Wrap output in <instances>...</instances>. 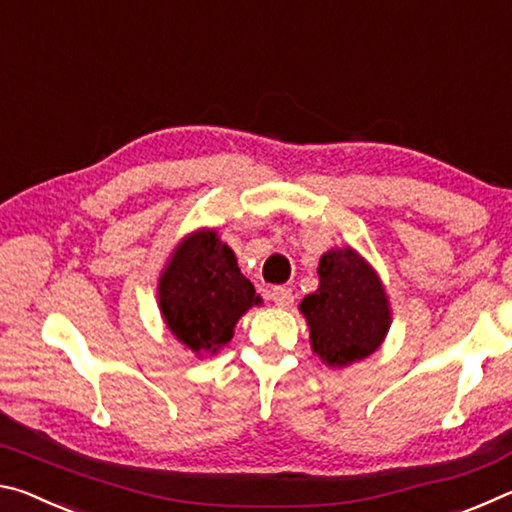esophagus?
Segmentation results:
<instances>
[{"mask_svg":"<svg viewBox=\"0 0 512 512\" xmlns=\"http://www.w3.org/2000/svg\"><path fill=\"white\" fill-rule=\"evenodd\" d=\"M271 300L275 302L277 307L287 309L293 305V291L287 289V287H273L271 289Z\"/></svg>","mask_w":512,"mask_h":512,"instance_id":"esophagus-1","label":"esophagus"}]
</instances>
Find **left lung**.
I'll return each instance as SVG.
<instances>
[{"mask_svg":"<svg viewBox=\"0 0 512 512\" xmlns=\"http://www.w3.org/2000/svg\"><path fill=\"white\" fill-rule=\"evenodd\" d=\"M318 277L316 293L300 302L311 348L332 368L370 357L391 327V305L375 268L350 246L332 248L320 257Z\"/></svg>","mask_w":512,"mask_h":512,"instance_id":"1","label":"left lung"}]
</instances>
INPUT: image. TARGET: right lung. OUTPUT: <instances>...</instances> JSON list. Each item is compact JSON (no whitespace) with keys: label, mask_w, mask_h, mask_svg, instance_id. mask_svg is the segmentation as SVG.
I'll return each instance as SVG.
<instances>
[{"label":"right lung","mask_w":512,"mask_h":512,"mask_svg":"<svg viewBox=\"0 0 512 512\" xmlns=\"http://www.w3.org/2000/svg\"><path fill=\"white\" fill-rule=\"evenodd\" d=\"M158 300L171 334L196 357L216 354L237 320L262 302L216 230H196L180 241L160 275Z\"/></svg>","instance_id":"1"}]
</instances>
